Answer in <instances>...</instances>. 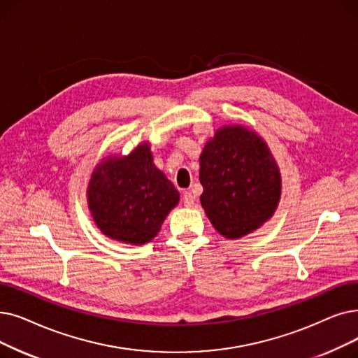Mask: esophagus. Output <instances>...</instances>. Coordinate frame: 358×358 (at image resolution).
<instances>
[{"label":"esophagus","instance_id":"esophagus-1","mask_svg":"<svg viewBox=\"0 0 358 358\" xmlns=\"http://www.w3.org/2000/svg\"><path fill=\"white\" fill-rule=\"evenodd\" d=\"M194 201H196V199H194L192 192H184V194H182V203H184L185 208H193L194 206Z\"/></svg>","mask_w":358,"mask_h":358}]
</instances>
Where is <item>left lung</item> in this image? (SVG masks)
<instances>
[{
  "label": "left lung",
  "instance_id": "1",
  "mask_svg": "<svg viewBox=\"0 0 358 358\" xmlns=\"http://www.w3.org/2000/svg\"><path fill=\"white\" fill-rule=\"evenodd\" d=\"M199 162L200 203L221 236L243 238L273 216L282 193L281 171L255 130L241 124L220 127Z\"/></svg>",
  "mask_w": 358,
  "mask_h": 358
}]
</instances>
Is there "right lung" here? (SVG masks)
<instances>
[{
  "instance_id": "add662e5",
  "label": "right lung",
  "mask_w": 358,
  "mask_h": 358,
  "mask_svg": "<svg viewBox=\"0 0 358 358\" xmlns=\"http://www.w3.org/2000/svg\"><path fill=\"white\" fill-rule=\"evenodd\" d=\"M93 222L108 238L142 245L152 241L180 193L153 164L150 143H138L129 155L111 153L93 168L86 190Z\"/></svg>"
}]
</instances>
